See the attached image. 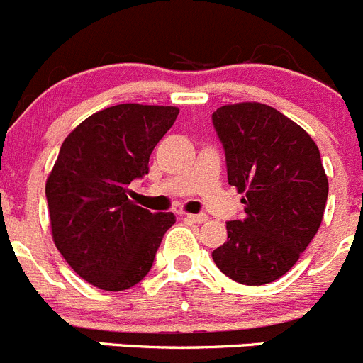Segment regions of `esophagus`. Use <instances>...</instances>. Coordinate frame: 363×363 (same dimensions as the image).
I'll list each match as a JSON object with an SVG mask.
<instances>
[{"instance_id":"34e87169","label":"esophagus","mask_w":363,"mask_h":363,"mask_svg":"<svg viewBox=\"0 0 363 363\" xmlns=\"http://www.w3.org/2000/svg\"><path fill=\"white\" fill-rule=\"evenodd\" d=\"M184 218H186V220H189V222H194V224H202V222L208 220V217H206L204 213H197V215L186 213Z\"/></svg>"}]
</instances>
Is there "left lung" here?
<instances>
[{
  "label": "left lung",
  "instance_id": "8db88e82",
  "mask_svg": "<svg viewBox=\"0 0 363 363\" xmlns=\"http://www.w3.org/2000/svg\"><path fill=\"white\" fill-rule=\"evenodd\" d=\"M211 119L228 182L246 204L211 257L235 282L269 284L295 266L322 224L329 182L318 146L295 121L255 101L220 106Z\"/></svg>",
  "mask_w": 363,
  "mask_h": 363
}]
</instances>
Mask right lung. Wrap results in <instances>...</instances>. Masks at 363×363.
<instances>
[{"mask_svg":"<svg viewBox=\"0 0 363 363\" xmlns=\"http://www.w3.org/2000/svg\"><path fill=\"white\" fill-rule=\"evenodd\" d=\"M177 106L125 103L92 113L63 141L48 174L52 238L68 266L104 291L148 275L174 213H152L128 199L130 182L174 126Z\"/></svg>","mask_w":363,"mask_h":363,"instance_id":"1","label":"right lung"}]
</instances>
